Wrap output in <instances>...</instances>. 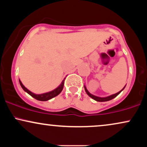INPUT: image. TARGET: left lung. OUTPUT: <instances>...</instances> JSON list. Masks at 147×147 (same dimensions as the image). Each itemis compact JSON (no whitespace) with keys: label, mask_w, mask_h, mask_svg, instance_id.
Instances as JSON below:
<instances>
[{"label":"left lung","mask_w":147,"mask_h":147,"mask_svg":"<svg viewBox=\"0 0 147 147\" xmlns=\"http://www.w3.org/2000/svg\"><path fill=\"white\" fill-rule=\"evenodd\" d=\"M125 86L120 91H119V92H117V93L113 94V95H111L110 96H108V97H97V96L92 95V94L90 93V92H88V90H87V88H86L85 86H84V89H85V91H86V93H87V95H88L89 97H90L92 99H93L94 100L97 101V102H107V101L111 100V99H113V98H115V97H117V96L119 95V94L120 93V92H122L123 90H124V88H125Z\"/></svg>","instance_id":"8db88e82"}]
</instances>
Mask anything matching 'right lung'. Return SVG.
Wrapping results in <instances>:
<instances>
[{"mask_svg": "<svg viewBox=\"0 0 147 147\" xmlns=\"http://www.w3.org/2000/svg\"><path fill=\"white\" fill-rule=\"evenodd\" d=\"M64 81H65V79L62 81L61 84L57 88H55V90L50 91V92H45V93L39 94V95H38V94L33 93V92H32L31 91L28 90V88H26L23 86V84H22V82H21V80H20V79H19V83H20V85H21V86L22 87V88H23V90H24V91H25V92H28L30 95H31L32 97H34V99H37V100L43 101V102H44V101H48V100H49V99H51L52 98H53V97H56V96L58 95L61 92L62 90H63V88Z\"/></svg>", "mask_w": 147, "mask_h": 147, "instance_id": "right-lung-1", "label": "right lung"}]
</instances>
